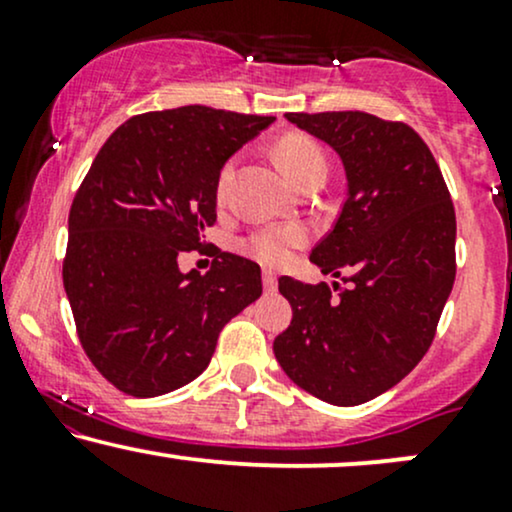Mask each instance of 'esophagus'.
<instances>
[{
	"mask_svg": "<svg viewBox=\"0 0 512 512\" xmlns=\"http://www.w3.org/2000/svg\"><path fill=\"white\" fill-rule=\"evenodd\" d=\"M262 284H264V289H267V291H274L276 289V274L272 272V269H264V272H262Z\"/></svg>",
	"mask_w": 512,
	"mask_h": 512,
	"instance_id": "34e87169",
	"label": "esophagus"
}]
</instances>
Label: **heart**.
I'll return each instance as SVG.
<instances>
[{
  "label": "heart",
  "instance_id": "heart-1",
  "mask_svg": "<svg viewBox=\"0 0 512 512\" xmlns=\"http://www.w3.org/2000/svg\"><path fill=\"white\" fill-rule=\"evenodd\" d=\"M274 158L279 163V168L284 170V175L293 185H301L303 180H308L310 175H327V156L322 151V146L315 142L313 137L301 132H289L274 144ZM233 173L236 166L233 161H228L221 168L219 182H216V195L219 199L226 197L228 187L233 182ZM305 243V231L298 226H284V228H262V231L252 233L245 240V250L250 252L255 260H260L269 267L276 264H284L291 257V250Z\"/></svg>",
  "mask_w": 512,
  "mask_h": 512
}]
</instances>
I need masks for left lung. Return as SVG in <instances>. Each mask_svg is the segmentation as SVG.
<instances>
[{
  "label": "left lung",
  "instance_id": "1",
  "mask_svg": "<svg viewBox=\"0 0 512 512\" xmlns=\"http://www.w3.org/2000/svg\"><path fill=\"white\" fill-rule=\"evenodd\" d=\"M346 170L337 223L310 252L346 289L281 276L293 317L274 339L284 373L322 402L356 407L395 387L436 337L455 284V207L436 158L404 122L361 110L286 113Z\"/></svg>",
  "mask_w": 512,
  "mask_h": 512
}]
</instances>
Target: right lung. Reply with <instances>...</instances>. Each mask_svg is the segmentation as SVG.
<instances>
[{
	"mask_svg": "<svg viewBox=\"0 0 512 512\" xmlns=\"http://www.w3.org/2000/svg\"><path fill=\"white\" fill-rule=\"evenodd\" d=\"M272 122L207 105L134 115L76 190L64 291L86 356L125 395L192 383L223 325L262 296L260 264L245 257L216 248L207 274H182L178 257L214 226L223 163Z\"/></svg>",
	"mask_w": 512,
	"mask_h": 512,
	"instance_id": "1",
	"label": "right lung"
}]
</instances>
